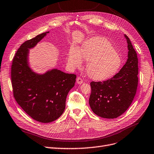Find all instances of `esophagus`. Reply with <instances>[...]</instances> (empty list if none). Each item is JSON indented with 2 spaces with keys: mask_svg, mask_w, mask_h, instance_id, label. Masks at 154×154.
Instances as JSON below:
<instances>
[{
  "mask_svg": "<svg viewBox=\"0 0 154 154\" xmlns=\"http://www.w3.org/2000/svg\"><path fill=\"white\" fill-rule=\"evenodd\" d=\"M76 82H77V83L78 84H82L83 83V80H82L81 78L77 77V80H76Z\"/></svg>",
  "mask_w": 154,
  "mask_h": 154,
  "instance_id": "esophagus-1",
  "label": "esophagus"
}]
</instances>
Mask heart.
Segmentation results:
<instances>
[{
    "label": "heart",
    "instance_id": "heart-1",
    "mask_svg": "<svg viewBox=\"0 0 154 154\" xmlns=\"http://www.w3.org/2000/svg\"><path fill=\"white\" fill-rule=\"evenodd\" d=\"M88 60L85 71L96 81H104L115 75L121 68L122 58L108 39L94 36L86 40L79 50L72 46L67 55V65L73 69Z\"/></svg>",
    "mask_w": 154,
    "mask_h": 154
}]
</instances>
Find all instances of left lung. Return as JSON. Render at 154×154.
I'll use <instances>...</instances> for the list:
<instances>
[{
	"label": "left lung",
	"mask_w": 154,
	"mask_h": 154,
	"mask_svg": "<svg viewBox=\"0 0 154 154\" xmlns=\"http://www.w3.org/2000/svg\"><path fill=\"white\" fill-rule=\"evenodd\" d=\"M128 43V59L120 71L103 82H92L89 103L92 111L104 118H118L128 109L135 96L138 85V58L131 41Z\"/></svg>",
	"instance_id": "1"
}]
</instances>
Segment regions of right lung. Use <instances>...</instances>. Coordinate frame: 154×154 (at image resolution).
Instances as JSON below:
<instances>
[{"label":"right lung","instance_id":"obj_1","mask_svg":"<svg viewBox=\"0 0 154 154\" xmlns=\"http://www.w3.org/2000/svg\"><path fill=\"white\" fill-rule=\"evenodd\" d=\"M49 32H43L23 43L13 59L11 68L16 102L33 119L44 123L55 121L63 114L66 96L76 79L75 74L57 69L39 73L31 67L29 50L34 48Z\"/></svg>","mask_w":154,"mask_h":154}]
</instances>
